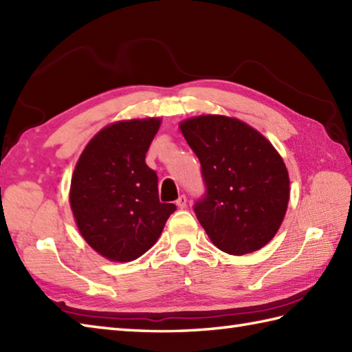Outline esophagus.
<instances>
[{
	"mask_svg": "<svg viewBox=\"0 0 352 352\" xmlns=\"http://www.w3.org/2000/svg\"><path fill=\"white\" fill-rule=\"evenodd\" d=\"M175 204L180 207V208H186V207H188V198H186L184 195H182L180 198L175 201Z\"/></svg>",
	"mask_w": 352,
	"mask_h": 352,
	"instance_id": "1",
	"label": "esophagus"
}]
</instances>
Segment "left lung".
Listing matches in <instances>:
<instances>
[{
	"instance_id": "obj_1",
	"label": "left lung",
	"mask_w": 352,
	"mask_h": 352,
	"mask_svg": "<svg viewBox=\"0 0 352 352\" xmlns=\"http://www.w3.org/2000/svg\"><path fill=\"white\" fill-rule=\"evenodd\" d=\"M180 129L201 163L206 192L193 212L208 237L233 256L263 248L289 203V174L280 154L239 119L198 116Z\"/></svg>"
}]
</instances>
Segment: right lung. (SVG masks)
I'll return each mask as SVG.
<instances>
[{"mask_svg":"<svg viewBox=\"0 0 352 352\" xmlns=\"http://www.w3.org/2000/svg\"><path fill=\"white\" fill-rule=\"evenodd\" d=\"M160 121L111 124L89 142L74 170L69 201L85 241L109 260L130 261L155 243L175 204L160 203L145 163Z\"/></svg>","mask_w":352,"mask_h":352,"instance_id":"add662e5","label":"right lung"}]
</instances>
